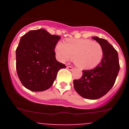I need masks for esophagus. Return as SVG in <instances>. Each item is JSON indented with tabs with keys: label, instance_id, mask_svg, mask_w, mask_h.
<instances>
[{
	"label": "esophagus",
	"instance_id": "34e87169",
	"mask_svg": "<svg viewBox=\"0 0 129 129\" xmlns=\"http://www.w3.org/2000/svg\"><path fill=\"white\" fill-rule=\"evenodd\" d=\"M67 69L68 70H69V71H72L73 69H74V68H73L72 67H71V66H67Z\"/></svg>",
	"mask_w": 129,
	"mask_h": 129
}]
</instances>
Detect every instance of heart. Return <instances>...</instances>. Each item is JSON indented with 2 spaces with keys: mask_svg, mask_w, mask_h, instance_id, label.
Returning <instances> with one entry per match:
<instances>
[{
  "mask_svg": "<svg viewBox=\"0 0 129 129\" xmlns=\"http://www.w3.org/2000/svg\"><path fill=\"white\" fill-rule=\"evenodd\" d=\"M55 53L62 62L70 60L74 57V63L84 69L97 67L104 56L103 49L99 43L82 39H67L65 44L58 42L55 47Z\"/></svg>",
  "mask_w": 129,
  "mask_h": 129,
  "instance_id": "1",
  "label": "heart"
}]
</instances>
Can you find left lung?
I'll return each mask as SVG.
<instances>
[{"label":"left lung","instance_id":"1","mask_svg":"<svg viewBox=\"0 0 129 129\" xmlns=\"http://www.w3.org/2000/svg\"><path fill=\"white\" fill-rule=\"evenodd\" d=\"M102 46L104 56L101 63L95 69L83 71L82 77L74 80V89L81 97L95 100L105 95L114 85L119 74L118 53L107 40L93 37Z\"/></svg>","mask_w":129,"mask_h":129}]
</instances>
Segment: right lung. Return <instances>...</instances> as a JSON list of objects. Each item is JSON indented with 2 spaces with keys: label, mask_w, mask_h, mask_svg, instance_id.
Returning <instances> with one entry per match:
<instances>
[{
  "label": "right lung",
  "mask_w": 129,
  "mask_h": 129,
  "mask_svg": "<svg viewBox=\"0 0 129 129\" xmlns=\"http://www.w3.org/2000/svg\"><path fill=\"white\" fill-rule=\"evenodd\" d=\"M60 39L44 28L30 30L20 38L16 49V70L26 89L33 92L47 90L58 71L66 68L57 60L54 51Z\"/></svg>",
  "instance_id": "right-lung-1"
}]
</instances>
